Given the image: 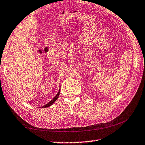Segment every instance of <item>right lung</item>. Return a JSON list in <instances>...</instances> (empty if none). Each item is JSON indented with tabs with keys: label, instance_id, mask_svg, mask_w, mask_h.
<instances>
[{
	"label": "right lung",
	"instance_id": "right-lung-1",
	"mask_svg": "<svg viewBox=\"0 0 145 145\" xmlns=\"http://www.w3.org/2000/svg\"><path fill=\"white\" fill-rule=\"evenodd\" d=\"M60 87V86H59ZM59 93H60V88H59V91H58V92L57 93V94L54 96V97L51 100V101H50V102H49L48 103V104H46V105H43V107H41L42 108H46V107H50L51 105H52L53 104H54V102H56V100L57 99V98H58V97H59Z\"/></svg>",
	"mask_w": 145,
	"mask_h": 145
}]
</instances>
